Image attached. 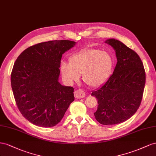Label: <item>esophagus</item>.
Listing matches in <instances>:
<instances>
[{"mask_svg":"<svg viewBox=\"0 0 156 156\" xmlns=\"http://www.w3.org/2000/svg\"><path fill=\"white\" fill-rule=\"evenodd\" d=\"M85 96V92L82 90H78L74 91V97L76 99H82Z\"/></svg>","mask_w":156,"mask_h":156,"instance_id":"34e87169","label":"esophagus"}]
</instances>
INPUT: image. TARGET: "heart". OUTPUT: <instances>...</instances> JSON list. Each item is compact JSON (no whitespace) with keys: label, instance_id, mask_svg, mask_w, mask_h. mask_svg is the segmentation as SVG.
I'll return each instance as SVG.
<instances>
[{"label":"heart","instance_id":"heart-1","mask_svg":"<svg viewBox=\"0 0 156 156\" xmlns=\"http://www.w3.org/2000/svg\"><path fill=\"white\" fill-rule=\"evenodd\" d=\"M114 59L106 51L87 49L71 56L69 63L62 61L60 69L62 77L68 83L77 81L82 75L83 82L90 87L104 83L112 74Z\"/></svg>","mask_w":156,"mask_h":156}]
</instances>
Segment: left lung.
Here are the masks:
<instances>
[{
    "mask_svg": "<svg viewBox=\"0 0 156 156\" xmlns=\"http://www.w3.org/2000/svg\"><path fill=\"white\" fill-rule=\"evenodd\" d=\"M105 42L114 48L117 63L113 74L91 95L97 99L96 120L110 126L126 121L136 112L143 95L146 75L135 51L116 39H107Z\"/></svg>",
    "mask_w": 156,
    "mask_h": 156,
    "instance_id": "left-lung-1",
    "label": "left lung"
}]
</instances>
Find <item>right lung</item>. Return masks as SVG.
Segmentation results:
<instances>
[{
    "label": "right lung",
    "instance_id": "right-lung-1",
    "mask_svg": "<svg viewBox=\"0 0 156 156\" xmlns=\"http://www.w3.org/2000/svg\"><path fill=\"white\" fill-rule=\"evenodd\" d=\"M74 41L42 42L27 48L17 57L11 74L16 105L23 116L35 126H56L74 101V88L59 82L62 55Z\"/></svg>",
    "mask_w": 156,
    "mask_h": 156
}]
</instances>
